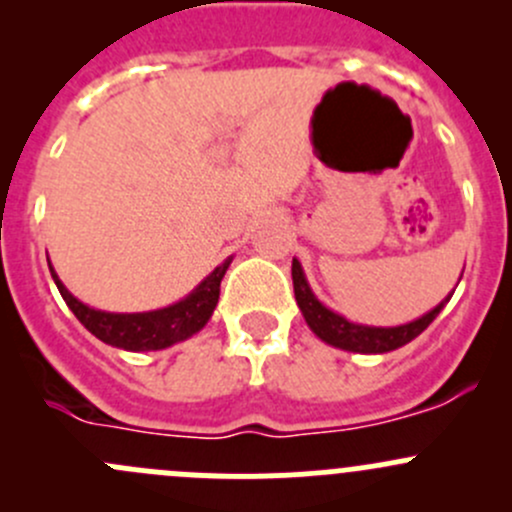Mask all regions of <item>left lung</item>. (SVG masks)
<instances>
[{
    "mask_svg": "<svg viewBox=\"0 0 512 512\" xmlns=\"http://www.w3.org/2000/svg\"><path fill=\"white\" fill-rule=\"evenodd\" d=\"M292 282H294V299L299 304V312H302L304 322L309 324L314 334L322 339L324 344L329 347L344 349V352H354V354H386L394 352V349L404 347L409 344L411 339H416L433 319L441 314V309L446 307L448 299L453 297V289L446 299H441V304L426 312L423 317L414 319V322L406 324H396V327H371V324H359V322H349L347 317H342L339 312L329 309L327 304H322L317 299V294L312 292L309 287L307 277H304L302 265L294 257L292 260ZM461 282V280H458Z\"/></svg>",
    "mask_w": 512,
    "mask_h": 512,
    "instance_id": "1",
    "label": "left lung"
}]
</instances>
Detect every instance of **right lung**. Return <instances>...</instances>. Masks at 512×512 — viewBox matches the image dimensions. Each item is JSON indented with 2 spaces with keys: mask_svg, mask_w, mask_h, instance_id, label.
Instances as JSON below:
<instances>
[{
  "mask_svg": "<svg viewBox=\"0 0 512 512\" xmlns=\"http://www.w3.org/2000/svg\"><path fill=\"white\" fill-rule=\"evenodd\" d=\"M232 257H227L223 265L215 267L188 297L180 302L168 304L163 309H153V312H103L94 309L76 299L74 294L66 289L64 282L59 280L56 270L51 267V277H54L56 287H59L61 297L69 304L71 312L76 314L81 324L101 339L103 344H111L116 349H126V352H158V349H168L173 344L185 342L193 334H198L205 324L213 317L215 307L220 299V282H223L227 267H230Z\"/></svg>",
  "mask_w": 512,
  "mask_h": 512,
  "instance_id": "obj_1",
  "label": "right lung"
}]
</instances>
